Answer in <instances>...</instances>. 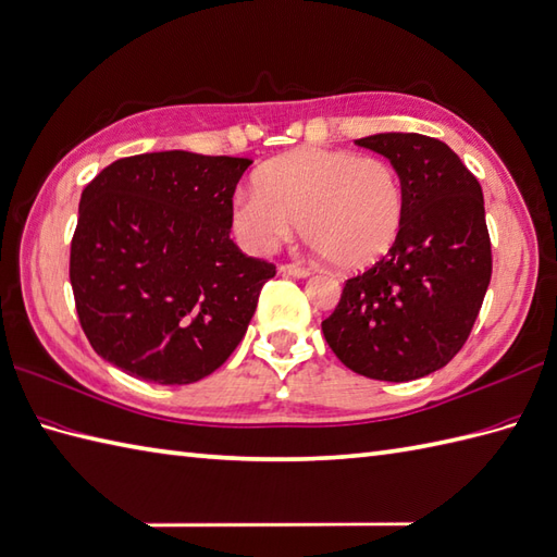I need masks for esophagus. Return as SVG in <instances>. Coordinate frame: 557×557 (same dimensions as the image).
Masks as SVG:
<instances>
[{
    "instance_id": "34e87169",
    "label": "esophagus",
    "mask_w": 557,
    "mask_h": 557,
    "mask_svg": "<svg viewBox=\"0 0 557 557\" xmlns=\"http://www.w3.org/2000/svg\"><path fill=\"white\" fill-rule=\"evenodd\" d=\"M280 273L294 275V277H308L310 270L306 265H301V263H282L280 265Z\"/></svg>"
}]
</instances>
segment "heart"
Returning a JSON list of instances; mask_svg holds the SVG:
<instances>
[{"label":"heart","instance_id":"obj_1","mask_svg":"<svg viewBox=\"0 0 557 557\" xmlns=\"http://www.w3.org/2000/svg\"><path fill=\"white\" fill-rule=\"evenodd\" d=\"M256 189L232 203V227L251 251H275L296 223L339 270H366L392 251L406 218V187L384 157L304 147L258 168Z\"/></svg>","mask_w":557,"mask_h":557}]
</instances>
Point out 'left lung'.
Returning a JSON list of instances; mask_svg holds the SVG:
<instances>
[{
    "mask_svg": "<svg viewBox=\"0 0 557 557\" xmlns=\"http://www.w3.org/2000/svg\"><path fill=\"white\" fill-rule=\"evenodd\" d=\"M389 159L406 187L392 251L346 280L322 334L363 377L408 382L444 368L468 342L491 282V239L476 177L444 141L418 133L356 139Z\"/></svg>",
    "mask_w": 557,
    "mask_h": 557,
    "instance_id": "1",
    "label": "left lung"
}]
</instances>
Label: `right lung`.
Masks as SVG:
<instances>
[{
    "mask_svg": "<svg viewBox=\"0 0 557 557\" xmlns=\"http://www.w3.org/2000/svg\"><path fill=\"white\" fill-rule=\"evenodd\" d=\"M253 161L153 151L83 189L71 242L77 320L111 366L191 384L225 363L275 265L230 239L232 197Z\"/></svg>",
    "mask_w": 557,
    "mask_h": 557,
    "instance_id": "obj_1",
    "label": "right lung"
}]
</instances>
